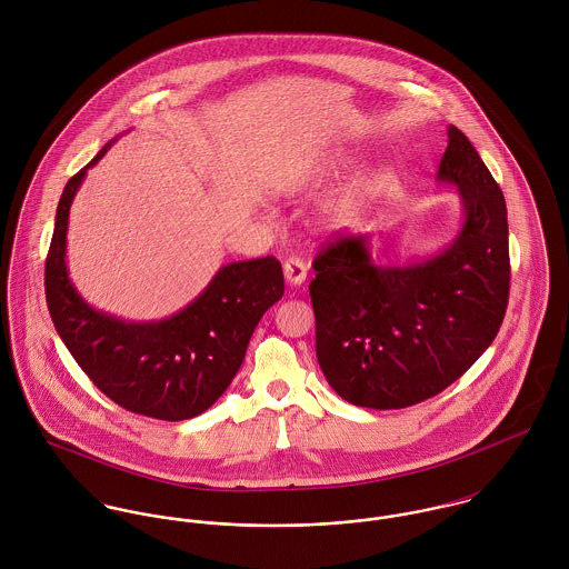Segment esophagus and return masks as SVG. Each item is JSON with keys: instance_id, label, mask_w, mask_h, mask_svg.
Segmentation results:
<instances>
[{"instance_id": "34e87169", "label": "esophagus", "mask_w": 569, "mask_h": 569, "mask_svg": "<svg viewBox=\"0 0 569 569\" xmlns=\"http://www.w3.org/2000/svg\"><path fill=\"white\" fill-rule=\"evenodd\" d=\"M282 269H284V278L291 287H300L307 280V262L302 258H287Z\"/></svg>"}]
</instances>
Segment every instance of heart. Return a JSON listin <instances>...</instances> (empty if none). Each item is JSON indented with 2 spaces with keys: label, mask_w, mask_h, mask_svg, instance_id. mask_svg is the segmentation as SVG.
Masks as SVG:
<instances>
[{
  "label": "heart",
  "mask_w": 569,
  "mask_h": 569,
  "mask_svg": "<svg viewBox=\"0 0 569 569\" xmlns=\"http://www.w3.org/2000/svg\"><path fill=\"white\" fill-rule=\"evenodd\" d=\"M372 188V179L370 177H359L357 181H352L341 194L339 199L332 203V214L337 219H350L359 212V208L363 206L368 192Z\"/></svg>",
  "instance_id": "heart-1"
}]
</instances>
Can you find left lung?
Returning <instances> with one entry per match:
<instances>
[{
	"label": "left lung",
	"instance_id": "left-lung-1",
	"mask_svg": "<svg viewBox=\"0 0 569 569\" xmlns=\"http://www.w3.org/2000/svg\"><path fill=\"white\" fill-rule=\"evenodd\" d=\"M438 181L462 201L456 239L420 260L379 264L370 237L337 239L313 260L316 350L348 403L401 409L458 381L492 343L508 305L510 258L503 194L453 124Z\"/></svg>",
	"mask_w": 569,
	"mask_h": 569
}]
</instances>
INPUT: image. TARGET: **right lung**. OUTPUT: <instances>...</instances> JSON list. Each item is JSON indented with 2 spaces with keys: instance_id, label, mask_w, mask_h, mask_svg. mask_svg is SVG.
<instances>
[{
  "instance_id": "obj_1",
  "label": "right lung",
  "mask_w": 569,
  "mask_h": 569,
  "mask_svg": "<svg viewBox=\"0 0 569 569\" xmlns=\"http://www.w3.org/2000/svg\"><path fill=\"white\" fill-rule=\"evenodd\" d=\"M81 168L61 194L46 260V300L54 328L93 386L133 413L186 420L228 390L243 363L253 328L284 293L273 256L223 264L181 311L160 322H127L89 307L70 280L66 247L70 206Z\"/></svg>"
}]
</instances>
